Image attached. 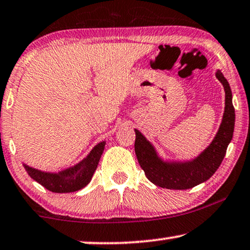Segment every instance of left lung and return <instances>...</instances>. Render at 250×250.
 Wrapping results in <instances>:
<instances>
[{"instance_id": "obj_1", "label": "left lung", "mask_w": 250, "mask_h": 250, "mask_svg": "<svg viewBox=\"0 0 250 250\" xmlns=\"http://www.w3.org/2000/svg\"><path fill=\"white\" fill-rule=\"evenodd\" d=\"M216 78L225 91V107L218 131L214 139L198 156L188 161L164 160L149 141L135 129V152L145 176L153 184L169 189H188L211 177L221 166L226 148L233 137L235 113L232 104V91L228 80L217 69Z\"/></svg>"}]
</instances>
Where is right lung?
Masks as SVG:
<instances>
[{
  "mask_svg": "<svg viewBox=\"0 0 250 250\" xmlns=\"http://www.w3.org/2000/svg\"><path fill=\"white\" fill-rule=\"evenodd\" d=\"M106 142L98 143L90 153L81 160L79 164L58 172L42 171L39 169L29 167L24 164L25 170L31 176V178L38 182L39 184L44 186L49 191L55 193H69L79 191L85 188L91 181L98 162L104 152Z\"/></svg>",
  "mask_w": 250,
  "mask_h": 250,
  "instance_id": "1",
  "label": "right lung"
}]
</instances>
